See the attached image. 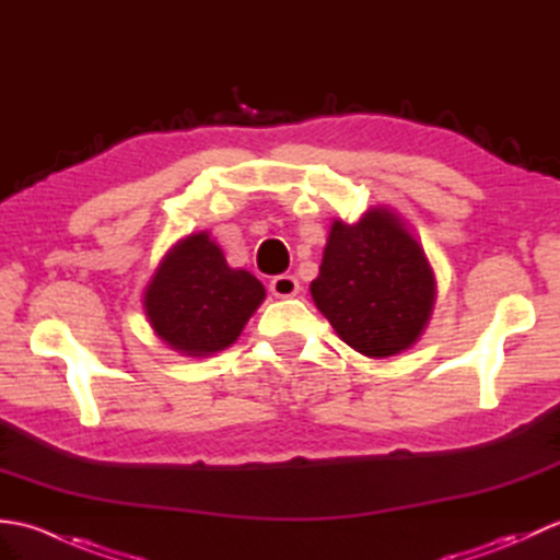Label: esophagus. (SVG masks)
<instances>
[{
  "label": "esophagus",
  "instance_id": "34e87169",
  "mask_svg": "<svg viewBox=\"0 0 560 560\" xmlns=\"http://www.w3.org/2000/svg\"><path fill=\"white\" fill-rule=\"evenodd\" d=\"M269 291L277 295V299H291V295L301 291V283L293 273H279V277H273L269 281Z\"/></svg>",
  "mask_w": 560,
  "mask_h": 560
}]
</instances>
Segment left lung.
Here are the masks:
<instances>
[{
	"mask_svg": "<svg viewBox=\"0 0 560 560\" xmlns=\"http://www.w3.org/2000/svg\"><path fill=\"white\" fill-rule=\"evenodd\" d=\"M311 293L351 349L385 359L421 337L435 281L421 245L395 213L373 209L353 225L331 223Z\"/></svg>",
	"mask_w": 560,
	"mask_h": 560,
	"instance_id": "left-lung-1",
	"label": "left lung"
}]
</instances>
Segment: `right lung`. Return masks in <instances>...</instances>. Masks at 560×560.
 Listing matches in <instances>:
<instances>
[{"label":"right lung","instance_id":"add662e5","mask_svg":"<svg viewBox=\"0 0 560 560\" xmlns=\"http://www.w3.org/2000/svg\"><path fill=\"white\" fill-rule=\"evenodd\" d=\"M265 301V287L245 269H231L207 233L177 243L147 289L144 307L156 335L185 355L221 351L241 337Z\"/></svg>","mask_w":560,"mask_h":560}]
</instances>
